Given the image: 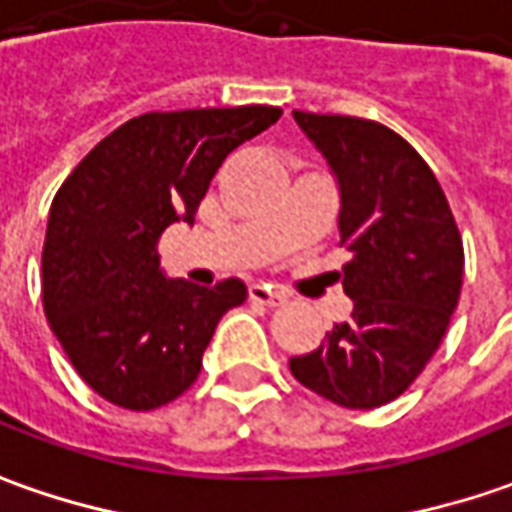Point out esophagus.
<instances>
[{"mask_svg": "<svg viewBox=\"0 0 512 512\" xmlns=\"http://www.w3.org/2000/svg\"><path fill=\"white\" fill-rule=\"evenodd\" d=\"M249 300L260 302V305H266V308H280V305L288 302V297H285L283 291L271 288V285L255 283V285H249Z\"/></svg>", "mask_w": 512, "mask_h": 512, "instance_id": "esophagus-1", "label": "esophagus"}]
</instances>
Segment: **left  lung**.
<instances>
[{
	"label": "left lung",
	"instance_id": "1",
	"mask_svg": "<svg viewBox=\"0 0 512 512\" xmlns=\"http://www.w3.org/2000/svg\"><path fill=\"white\" fill-rule=\"evenodd\" d=\"M294 120L339 184L353 314L288 367L328 401L375 409L409 389L446 336L465 266L460 229L423 156L392 128L314 111Z\"/></svg>",
	"mask_w": 512,
	"mask_h": 512
}]
</instances>
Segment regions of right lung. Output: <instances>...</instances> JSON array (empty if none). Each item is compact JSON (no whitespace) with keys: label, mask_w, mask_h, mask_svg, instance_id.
<instances>
[{"label":"right lung","mask_w":512,"mask_h":512,"mask_svg":"<svg viewBox=\"0 0 512 512\" xmlns=\"http://www.w3.org/2000/svg\"><path fill=\"white\" fill-rule=\"evenodd\" d=\"M280 114L277 106L139 114L100 139L55 193L41 252L44 314L100 398L148 412L198 378L218 319L246 300V285L168 280L156 243L176 221L193 227L224 159Z\"/></svg>","instance_id":"right-lung-1"}]
</instances>
